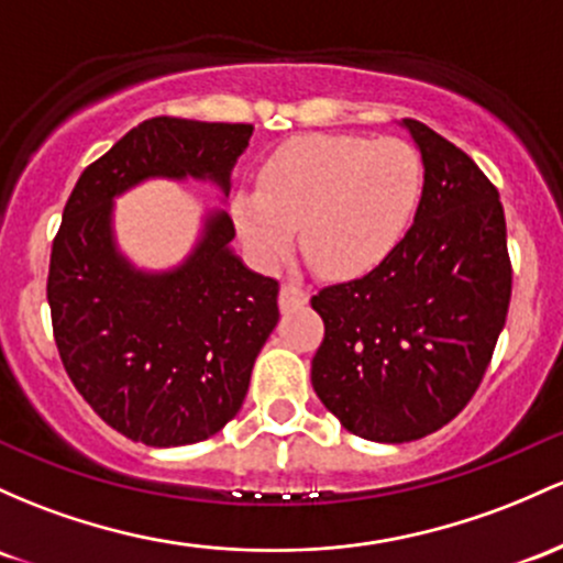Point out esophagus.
<instances>
[{"instance_id":"esophagus-1","label":"esophagus","mask_w":563,"mask_h":563,"mask_svg":"<svg viewBox=\"0 0 563 563\" xmlns=\"http://www.w3.org/2000/svg\"><path fill=\"white\" fill-rule=\"evenodd\" d=\"M307 301H310V294H307V288L296 286V283H286V286L280 288V310L283 312L299 310V307H305Z\"/></svg>"}]
</instances>
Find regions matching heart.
I'll use <instances>...</instances> for the list:
<instances>
[{
	"instance_id": "b5f03b06",
	"label": "heart",
	"mask_w": 563,
	"mask_h": 563,
	"mask_svg": "<svg viewBox=\"0 0 563 563\" xmlns=\"http://www.w3.org/2000/svg\"><path fill=\"white\" fill-rule=\"evenodd\" d=\"M422 189V154L409 141L301 135L264 159L256 191H234L230 216L245 253L262 269L283 264L301 230L312 267L347 280L376 269L398 249Z\"/></svg>"
}]
</instances>
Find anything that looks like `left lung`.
I'll list each match as a JSON object with an SVG mask.
<instances>
[{
	"label": "left lung",
	"mask_w": 563,
	"mask_h": 563,
	"mask_svg": "<svg viewBox=\"0 0 563 563\" xmlns=\"http://www.w3.org/2000/svg\"><path fill=\"white\" fill-rule=\"evenodd\" d=\"M400 128L424 163L413 224L379 267L312 296L325 323L314 393L344 430L376 443L417 441L465 409L508 318L512 283L494 184L428 125Z\"/></svg>",
	"instance_id": "8db88e82"
}]
</instances>
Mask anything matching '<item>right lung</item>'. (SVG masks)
I'll list each match as a JSON object with an SVG mask.
<instances>
[{
	"label": "right lung",
	"instance_id": "obj_1",
	"mask_svg": "<svg viewBox=\"0 0 563 563\" xmlns=\"http://www.w3.org/2000/svg\"><path fill=\"white\" fill-rule=\"evenodd\" d=\"M253 125L152 117L85 168L53 240L47 301L60 361L92 411L131 441H206L240 411L256 355L277 325V280L232 251L224 208L195 249L141 269L114 238V197L150 178L211 181L230 197Z\"/></svg>",
	"mask_w": 563,
	"mask_h": 563
}]
</instances>
